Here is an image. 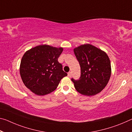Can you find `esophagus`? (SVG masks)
Returning a JSON list of instances; mask_svg holds the SVG:
<instances>
[{
    "mask_svg": "<svg viewBox=\"0 0 132 132\" xmlns=\"http://www.w3.org/2000/svg\"><path fill=\"white\" fill-rule=\"evenodd\" d=\"M68 77H70L71 76H72V73H71V72H69L68 73Z\"/></svg>",
    "mask_w": 132,
    "mask_h": 132,
    "instance_id": "34e87169",
    "label": "esophagus"
}]
</instances>
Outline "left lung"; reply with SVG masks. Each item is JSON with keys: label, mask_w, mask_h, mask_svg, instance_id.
Masks as SVG:
<instances>
[{"label": "left lung", "mask_w": 132, "mask_h": 132, "mask_svg": "<svg viewBox=\"0 0 132 132\" xmlns=\"http://www.w3.org/2000/svg\"><path fill=\"white\" fill-rule=\"evenodd\" d=\"M74 53L80 66L79 80L72 79L75 89L87 96L100 93L109 81L111 64L105 52L90 44H85L75 48Z\"/></svg>", "instance_id": "obj_1"}]
</instances>
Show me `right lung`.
I'll use <instances>...</instances> for the list:
<instances>
[{"mask_svg": "<svg viewBox=\"0 0 132 132\" xmlns=\"http://www.w3.org/2000/svg\"><path fill=\"white\" fill-rule=\"evenodd\" d=\"M63 50V47L41 45L27 51L23 56L20 64L21 78L35 95L52 93L63 77L68 75L58 62Z\"/></svg>", "mask_w": 132, "mask_h": 132, "instance_id": "obj_1", "label": "right lung"}]
</instances>
